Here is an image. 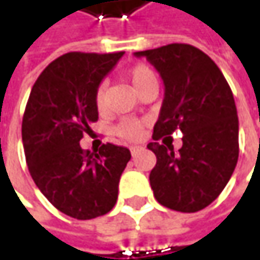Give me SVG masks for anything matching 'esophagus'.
I'll return each instance as SVG.
<instances>
[{
    "instance_id": "esophagus-1",
    "label": "esophagus",
    "mask_w": 260,
    "mask_h": 260,
    "mask_svg": "<svg viewBox=\"0 0 260 260\" xmlns=\"http://www.w3.org/2000/svg\"><path fill=\"white\" fill-rule=\"evenodd\" d=\"M141 150H143V147H140V146H132V147H131V153H132V156H137Z\"/></svg>"
}]
</instances>
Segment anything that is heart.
Segmentation results:
<instances>
[{"instance_id":"b5f03b06","label":"heart","mask_w":260,"mask_h":260,"mask_svg":"<svg viewBox=\"0 0 260 260\" xmlns=\"http://www.w3.org/2000/svg\"><path fill=\"white\" fill-rule=\"evenodd\" d=\"M126 77L129 79L131 85L134 87V90L138 91L147 81L155 78V74L149 68H146L143 64H137V66L131 68L128 74H126ZM105 91H107L105 84H99L96 91H94V105H96L98 111H104V108H105V104H107L105 102L107 101V93ZM141 131H143L141 123L137 122V120H129V119L120 122L119 126L116 128V132L120 137H125L128 140H138L141 137Z\"/></svg>"}]
</instances>
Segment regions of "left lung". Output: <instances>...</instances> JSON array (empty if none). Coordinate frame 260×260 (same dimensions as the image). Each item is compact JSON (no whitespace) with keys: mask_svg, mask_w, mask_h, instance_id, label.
Wrapping results in <instances>:
<instances>
[{"mask_svg":"<svg viewBox=\"0 0 260 260\" xmlns=\"http://www.w3.org/2000/svg\"><path fill=\"white\" fill-rule=\"evenodd\" d=\"M134 55L146 57L164 82L153 141L147 144L156 155L149 176L153 196L173 211L197 212L220 196L238 162V113L232 90L211 57L196 46L172 43ZM176 129L184 134L178 152L159 143Z\"/></svg>","mask_w":260,"mask_h":260,"instance_id":"left-lung-1","label":"left lung"}]
</instances>
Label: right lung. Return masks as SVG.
<instances>
[{"mask_svg":"<svg viewBox=\"0 0 260 260\" xmlns=\"http://www.w3.org/2000/svg\"><path fill=\"white\" fill-rule=\"evenodd\" d=\"M123 52H68L34 82L22 119L29 175L63 214L91 220L110 212L119 194L129 149L111 143L82 150L79 140L98 120L94 91Z\"/></svg>","mask_w":260,"mask_h":260,"instance_id":"obj_1","label":"right lung"}]
</instances>
